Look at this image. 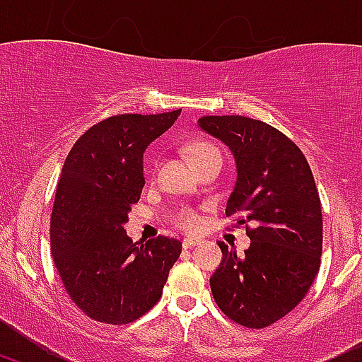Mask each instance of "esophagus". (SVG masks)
I'll use <instances>...</instances> for the list:
<instances>
[{"label": "esophagus", "instance_id": "1", "mask_svg": "<svg viewBox=\"0 0 362 362\" xmlns=\"http://www.w3.org/2000/svg\"><path fill=\"white\" fill-rule=\"evenodd\" d=\"M198 243H202V238H198V236H187V238H184L182 245H184V249H191V247L198 245Z\"/></svg>", "mask_w": 362, "mask_h": 362}]
</instances>
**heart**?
I'll return each instance as SVG.
<instances>
[{
    "label": "heart",
    "instance_id": "obj_1",
    "mask_svg": "<svg viewBox=\"0 0 362 362\" xmlns=\"http://www.w3.org/2000/svg\"><path fill=\"white\" fill-rule=\"evenodd\" d=\"M185 154H187L189 160H191V164L194 166V164L202 163V160H204L206 158H211V156L221 154V152H218L217 147L208 144V141L192 140L185 145ZM175 222H177L180 228L194 229L196 226H198L199 217L194 210H191V208H182V210L177 211V215H175Z\"/></svg>",
    "mask_w": 362,
    "mask_h": 362
}]
</instances>
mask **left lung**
<instances>
[{"label": "left lung", "instance_id": "8db88e82", "mask_svg": "<svg viewBox=\"0 0 362 362\" xmlns=\"http://www.w3.org/2000/svg\"><path fill=\"white\" fill-rule=\"evenodd\" d=\"M198 126L235 158L226 215L255 224L245 255L218 242L222 261L210 279L211 294L240 326H272L305 298L320 268L322 211L312 170L293 140L261 120L206 115Z\"/></svg>", "mask_w": 362, "mask_h": 362}]
</instances>
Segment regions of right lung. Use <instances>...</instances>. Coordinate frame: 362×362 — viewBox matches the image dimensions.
Here are the masks:
<instances>
[{
    "mask_svg": "<svg viewBox=\"0 0 362 362\" xmlns=\"http://www.w3.org/2000/svg\"><path fill=\"white\" fill-rule=\"evenodd\" d=\"M180 112L108 117L64 160L50 217L54 264L73 303L98 322L119 326L145 315L182 252L166 236L138 247L124 229L145 185L144 152Z\"/></svg>",
    "mask_w": 362,
    "mask_h": 362,
    "instance_id": "right-lung-1",
    "label": "right lung"
}]
</instances>
